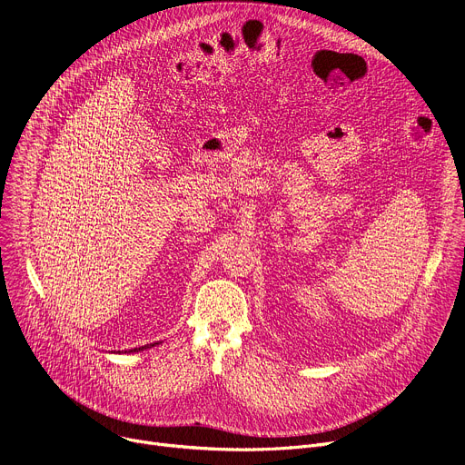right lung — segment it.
I'll return each instance as SVG.
<instances>
[{
    "label": "right lung",
    "mask_w": 465,
    "mask_h": 465,
    "mask_svg": "<svg viewBox=\"0 0 465 465\" xmlns=\"http://www.w3.org/2000/svg\"><path fill=\"white\" fill-rule=\"evenodd\" d=\"M153 345H159V343H153ZM153 345H150V347H153ZM148 345H144V347H139V349H132V351H124V354L125 352H141V351H144V349H150ZM120 352V351H118Z\"/></svg>",
    "instance_id": "obj_1"
}]
</instances>
